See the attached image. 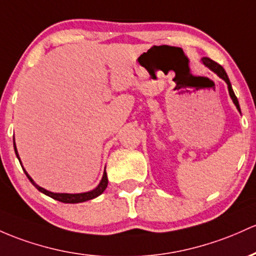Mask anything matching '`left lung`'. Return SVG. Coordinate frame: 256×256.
<instances>
[{"instance_id":"8db88e82","label":"left lung","mask_w":256,"mask_h":256,"mask_svg":"<svg viewBox=\"0 0 256 256\" xmlns=\"http://www.w3.org/2000/svg\"><path fill=\"white\" fill-rule=\"evenodd\" d=\"M202 62H203L204 66H208V68H209L210 70H212V72H214L215 74L218 75V78H222V80L224 81V82L227 84V87H228L230 96H231L232 100H233V103H234V106H237V109H238V110H240V103H238L237 97H236L234 92H233L232 86H231V82H230V78H228V76H227V74H226V72H224V69L222 68V66H220V64H218V63H216V62L212 60H210V58H208V57L202 58Z\"/></svg>"}]
</instances>
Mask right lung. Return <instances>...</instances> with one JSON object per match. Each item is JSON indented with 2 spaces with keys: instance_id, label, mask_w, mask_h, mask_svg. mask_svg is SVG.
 <instances>
[{
  "instance_id": "1",
  "label": "right lung",
  "mask_w": 256,
  "mask_h": 256,
  "mask_svg": "<svg viewBox=\"0 0 256 256\" xmlns=\"http://www.w3.org/2000/svg\"><path fill=\"white\" fill-rule=\"evenodd\" d=\"M14 150H16V158L19 159V162H20L22 165V162H20V158H19V154H18V150H16V142H14ZM23 168V166H22ZM25 175L28 176V178L30 180V182L38 188L40 192L44 193V194L50 196V198L56 199V200L58 202H62V203H70V204H74V203H82V202H86V200H91V199L96 198V196H100L103 192H104V190L108 186V178H106V172L104 170V172H103V178L100 180V184L94 188V190H90V192H85V193H74V194H72V193H53V192H50V190H44V188H42L38 186V184H36L35 182H34V180L30 178L29 174L25 171V169L23 168Z\"/></svg>"
}]
</instances>
